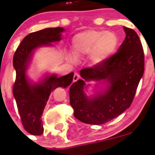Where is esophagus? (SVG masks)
<instances>
[{"label": "esophagus", "instance_id": "34e87169", "mask_svg": "<svg viewBox=\"0 0 155 155\" xmlns=\"http://www.w3.org/2000/svg\"><path fill=\"white\" fill-rule=\"evenodd\" d=\"M80 78V74L78 72H75V74H74V76H73V82H76Z\"/></svg>", "mask_w": 155, "mask_h": 155}]
</instances>
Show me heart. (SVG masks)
Here are the masks:
<instances>
[{
  "label": "heart",
  "instance_id": "1",
  "mask_svg": "<svg viewBox=\"0 0 155 155\" xmlns=\"http://www.w3.org/2000/svg\"><path fill=\"white\" fill-rule=\"evenodd\" d=\"M118 38L113 32L87 30L74 36L73 52L68 54V59L76 62L78 58L90 54L94 65H100L112 57L117 48Z\"/></svg>",
  "mask_w": 155,
  "mask_h": 155
}]
</instances>
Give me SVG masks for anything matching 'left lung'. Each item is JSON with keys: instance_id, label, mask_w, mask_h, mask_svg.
Returning a JSON list of instances; mask_svg holds the SVG:
<instances>
[{"instance_id": "8db88e82", "label": "left lung", "mask_w": 155, "mask_h": 155, "mask_svg": "<svg viewBox=\"0 0 155 155\" xmlns=\"http://www.w3.org/2000/svg\"><path fill=\"white\" fill-rule=\"evenodd\" d=\"M123 28L126 36L117 52L100 65L82 69V80L71 85L69 96L74 117L82 122H108L126 110L134 100L144 73V52L137 33ZM88 81L106 83L107 87L88 97L84 92L85 82Z\"/></svg>"}]
</instances>
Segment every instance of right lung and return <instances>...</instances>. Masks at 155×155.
I'll use <instances>...</instances> for the list:
<instances>
[{"label":"right lung","mask_w":155,"mask_h":155,"mask_svg":"<svg viewBox=\"0 0 155 155\" xmlns=\"http://www.w3.org/2000/svg\"><path fill=\"white\" fill-rule=\"evenodd\" d=\"M63 31H65L63 28L56 27L31 33L23 38L13 55V64L16 70L13 97L23 127L30 134H42L41 117L52 91L58 87H68L72 82L73 72L61 77L54 74L47 75L38 83H32L26 76V70L35 50L40 47L52 46V42L60 41L61 33Z\"/></svg>","instance_id":"1"}]
</instances>
